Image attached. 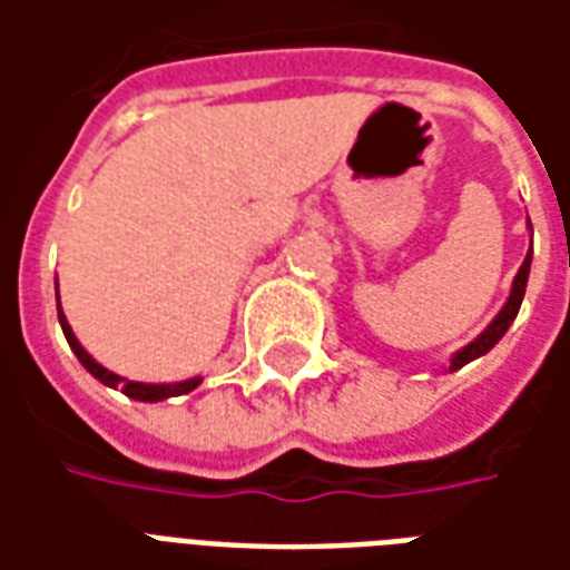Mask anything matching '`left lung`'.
<instances>
[{"mask_svg": "<svg viewBox=\"0 0 570 570\" xmlns=\"http://www.w3.org/2000/svg\"><path fill=\"white\" fill-rule=\"evenodd\" d=\"M528 272H531V249H528L525 262H522V268H519V274H515L513 281V293H510V298H507V305L501 308V314L494 317V321L489 323V330L479 335V338H473L470 345L461 347L458 354L452 357V366L449 370H461V366H466L470 360L482 357L485 351H491V347L501 342V335L510 330V323L515 321V314H519V305H522V296H525V284H528Z\"/></svg>", "mask_w": 570, "mask_h": 570, "instance_id": "8db88e82", "label": "left lung"}]
</instances>
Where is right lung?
I'll return each mask as SVG.
<instances>
[{
	"mask_svg": "<svg viewBox=\"0 0 570 570\" xmlns=\"http://www.w3.org/2000/svg\"><path fill=\"white\" fill-rule=\"evenodd\" d=\"M57 317H60V326H63V335H67L69 347L76 351V357L81 360V366L91 372L94 379H100L104 384H109V387H121V394H128L130 400H142V403H158V400H167V396H183L188 394V391H195L200 384V379H188V382H176V384H142V382H128V379H121V375H116V372L104 370L97 360L85 351V347L79 345V338L72 335V330H69L67 317H63V311H57Z\"/></svg>",
	"mask_w": 570,
	"mask_h": 570,
	"instance_id": "right-lung-1",
	"label": "right lung"
}]
</instances>
